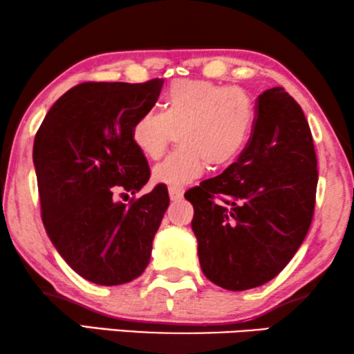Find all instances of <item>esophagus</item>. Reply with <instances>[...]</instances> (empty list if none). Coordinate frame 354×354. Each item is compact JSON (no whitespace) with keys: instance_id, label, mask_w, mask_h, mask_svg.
<instances>
[{"instance_id":"34e87169","label":"esophagus","mask_w":354,"mask_h":354,"mask_svg":"<svg viewBox=\"0 0 354 354\" xmlns=\"http://www.w3.org/2000/svg\"><path fill=\"white\" fill-rule=\"evenodd\" d=\"M183 187H169V196H171L172 201H178L182 200L183 196Z\"/></svg>"}]
</instances>
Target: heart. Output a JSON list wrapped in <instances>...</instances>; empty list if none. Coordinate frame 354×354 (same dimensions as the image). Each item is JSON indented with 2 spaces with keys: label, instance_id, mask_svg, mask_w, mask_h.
Listing matches in <instances>:
<instances>
[{
  "label": "heart",
  "instance_id": "heart-1",
  "mask_svg": "<svg viewBox=\"0 0 354 354\" xmlns=\"http://www.w3.org/2000/svg\"><path fill=\"white\" fill-rule=\"evenodd\" d=\"M256 124V103L241 86L203 79L172 82L162 111L147 109L130 129L133 147L148 159L161 158L174 133L176 151L153 169L154 182L180 187L201 177L206 164L225 166L248 143Z\"/></svg>",
  "mask_w": 354,
  "mask_h": 354
}]
</instances>
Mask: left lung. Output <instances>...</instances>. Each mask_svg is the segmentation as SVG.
I'll return each instance as SVG.
<instances>
[{"label": "left lung", "instance_id": "left-lung-1", "mask_svg": "<svg viewBox=\"0 0 354 354\" xmlns=\"http://www.w3.org/2000/svg\"><path fill=\"white\" fill-rule=\"evenodd\" d=\"M316 188L317 158L301 108L282 86L266 90L236 162L185 195L203 274L232 292L272 280L308 234Z\"/></svg>", "mask_w": 354, "mask_h": 354}]
</instances>
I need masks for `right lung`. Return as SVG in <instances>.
<instances>
[{
  "label": "right lung",
  "mask_w": 354,
  "mask_h": 354,
  "mask_svg": "<svg viewBox=\"0 0 354 354\" xmlns=\"http://www.w3.org/2000/svg\"><path fill=\"white\" fill-rule=\"evenodd\" d=\"M164 80L85 82L48 111L33 142L41 219L62 259L98 285H120L147 269L153 239L169 206L156 185L129 203L149 180L147 158L130 129L151 109Z\"/></svg>",
  "instance_id": "obj_1"
}]
</instances>
